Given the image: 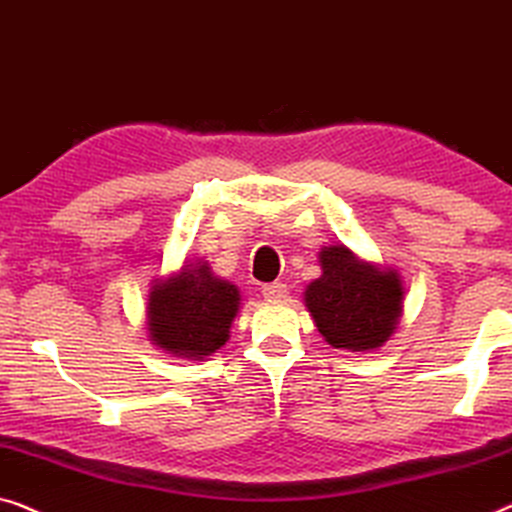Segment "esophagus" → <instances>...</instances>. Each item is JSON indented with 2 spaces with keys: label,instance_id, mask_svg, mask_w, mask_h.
<instances>
[{
  "label": "esophagus",
  "instance_id": "34e87169",
  "mask_svg": "<svg viewBox=\"0 0 512 512\" xmlns=\"http://www.w3.org/2000/svg\"><path fill=\"white\" fill-rule=\"evenodd\" d=\"M262 294H264V299H269V301H280L287 297V285L285 283H266L262 287Z\"/></svg>",
  "mask_w": 512,
  "mask_h": 512
}]
</instances>
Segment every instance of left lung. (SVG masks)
I'll use <instances>...</instances> for the list:
<instances>
[{"label": "left lung", "instance_id": "left-lung-1", "mask_svg": "<svg viewBox=\"0 0 512 512\" xmlns=\"http://www.w3.org/2000/svg\"><path fill=\"white\" fill-rule=\"evenodd\" d=\"M322 276L306 287L304 299L315 327L334 348L364 352L394 334L403 308L397 271H380L345 246L322 248Z\"/></svg>", "mask_w": 512, "mask_h": 512}]
</instances>
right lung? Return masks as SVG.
Returning <instances> with one entry per match:
<instances>
[{"label": "right lung", "instance_id": "obj_1", "mask_svg": "<svg viewBox=\"0 0 512 512\" xmlns=\"http://www.w3.org/2000/svg\"><path fill=\"white\" fill-rule=\"evenodd\" d=\"M239 304L236 285L215 278L204 262L185 264L150 292V341L176 357L204 359L227 343Z\"/></svg>", "mask_w": 512, "mask_h": 512}]
</instances>
